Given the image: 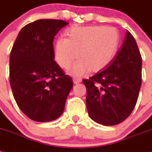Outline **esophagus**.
Masks as SVG:
<instances>
[{
  "instance_id": "esophagus-1",
  "label": "esophagus",
  "mask_w": 152,
  "mask_h": 152,
  "mask_svg": "<svg viewBox=\"0 0 152 152\" xmlns=\"http://www.w3.org/2000/svg\"><path fill=\"white\" fill-rule=\"evenodd\" d=\"M82 80L80 78H73V83L74 84H78L81 83Z\"/></svg>"
}]
</instances>
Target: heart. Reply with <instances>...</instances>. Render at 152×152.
I'll list each match as a JSON object with an SVG mask.
<instances>
[{
    "instance_id": "obj_1",
    "label": "heart",
    "mask_w": 152,
    "mask_h": 152,
    "mask_svg": "<svg viewBox=\"0 0 152 152\" xmlns=\"http://www.w3.org/2000/svg\"><path fill=\"white\" fill-rule=\"evenodd\" d=\"M67 39L59 38L55 47V60L69 73L80 77L91 72L102 70L113 61L118 50L119 34L113 27L89 26L74 27L66 33Z\"/></svg>"
}]
</instances>
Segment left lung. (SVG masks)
I'll return each mask as SVG.
<instances>
[{
  "label": "left lung",
  "instance_id": "8db88e82",
  "mask_svg": "<svg viewBox=\"0 0 152 152\" xmlns=\"http://www.w3.org/2000/svg\"><path fill=\"white\" fill-rule=\"evenodd\" d=\"M83 83L87 90L88 113L93 121L115 125L130 115L142 85V56L131 33L126 31L113 61Z\"/></svg>",
  "mask_w": 152,
  "mask_h": 152
}]
</instances>
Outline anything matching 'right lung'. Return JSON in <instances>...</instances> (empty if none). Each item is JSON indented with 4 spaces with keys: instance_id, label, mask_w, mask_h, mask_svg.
Segmentation results:
<instances>
[{
    "instance_id": "obj_1",
    "label": "right lung",
    "mask_w": 152,
    "mask_h": 152,
    "mask_svg": "<svg viewBox=\"0 0 152 152\" xmlns=\"http://www.w3.org/2000/svg\"><path fill=\"white\" fill-rule=\"evenodd\" d=\"M68 22L42 19L21 29L10 54V83L18 107L30 119L51 122L63 113L73 86L54 60L53 39Z\"/></svg>"
}]
</instances>
